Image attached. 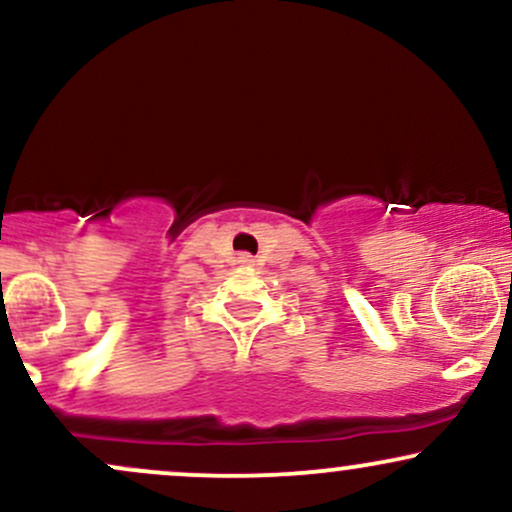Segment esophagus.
Returning a JSON list of instances; mask_svg holds the SVG:
<instances>
[{
  "mask_svg": "<svg viewBox=\"0 0 512 512\" xmlns=\"http://www.w3.org/2000/svg\"><path fill=\"white\" fill-rule=\"evenodd\" d=\"M240 262H245V264H250L252 260H250V255H240Z\"/></svg>",
  "mask_w": 512,
  "mask_h": 512,
  "instance_id": "obj_1",
  "label": "esophagus"
}]
</instances>
